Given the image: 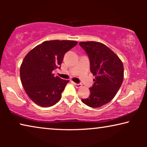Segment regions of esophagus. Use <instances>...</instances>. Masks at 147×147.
I'll use <instances>...</instances> for the list:
<instances>
[{"label":"esophagus","instance_id":"1","mask_svg":"<svg viewBox=\"0 0 147 147\" xmlns=\"http://www.w3.org/2000/svg\"><path fill=\"white\" fill-rule=\"evenodd\" d=\"M74 86H75V87H76V88H81V86H82V84H80L74 83Z\"/></svg>","mask_w":147,"mask_h":147}]
</instances>
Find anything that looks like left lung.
<instances>
[{
	"label": "left lung",
	"instance_id": "1",
	"mask_svg": "<svg viewBox=\"0 0 147 147\" xmlns=\"http://www.w3.org/2000/svg\"><path fill=\"white\" fill-rule=\"evenodd\" d=\"M90 61V71L95 76L89 98L82 99L86 105L98 108L110 102L119 90L124 79L123 63L104 44L96 41L80 42Z\"/></svg>",
	"mask_w": 147,
	"mask_h": 147
}]
</instances>
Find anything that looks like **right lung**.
Wrapping results in <instances>:
<instances>
[{
  "instance_id": "1",
  "label": "right lung",
  "mask_w": 147,
  "mask_h": 147,
  "mask_svg": "<svg viewBox=\"0 0 147 147\" xmlns=\"http://www.w3.org/2000/svg\"><path fill=\"white\" fill-rule=\"evenodd\" d=\"M77 44L69 40L45 41L26 55L20 67V77L26 94L37 105L49 107L61 99L69 80L54 76L52 71L60 68L66 52Z\"/></svg>"
}]
</instances>
